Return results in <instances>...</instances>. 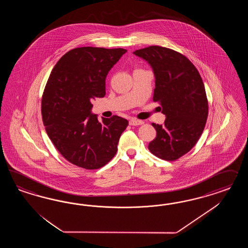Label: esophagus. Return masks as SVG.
I'll use <instances>...</instances> for the list:
<instances>
[{"label": "esophagus", "mask_w": 248, "mask_h": 248, "mask_svg": "<svg viewBox=\"0 0 248 248\" xmlns=\"http://www.w3.org/2000/svg\"><path fill=\"white\" fill-rule=\"evenodd\" d=\"M130 124L131 125H142L143 124V121L138 120V119H135V118H132L130 120Z\"/></svg>", "instance_id": "34e87169"}]
</instances>
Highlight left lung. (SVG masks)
<instances>
[{
	"instance_id": "8db88e82",
	"label": "left lung",
	"mask_w": 248,
	"mask_h": 248,
	"mask_svg": "<svg viewBox=\"0 0 248 248\" xmlns=\"http://www.w3.org/2000/svg\"><path fill=\"white\" fill-rule=\"evenodd\" d=\"M134 53L153 68V100L166 116L163 125L152 124L156 137L148 149L158 158L175 161L195 146L205 126L208 101L203 80L192 62L172 49L153 45Z\"/></svg>"
}]
</instances>
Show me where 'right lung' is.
<instances>
[{
    "mask_svg": "<svg viewBox=\"0 0 248 248\" xmlns=\"http://www.w3.org/2000/svg\"><path fill=\"white\" fill-rule=\"evenodd\" d=\"M125 49L79 47L53 67L42 97L46 133L61 155L88 170L103 167L117 152L128 121L113 115L100 123L92 101L105 95V78Z\"/></svg>",
    "mask_w": 248,
    "mask_h": 248,
    "instance_id": "obj_1",
    "label": "right lung"
}]
</instances>
